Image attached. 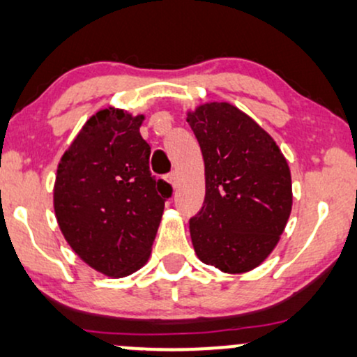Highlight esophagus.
I'll return each mask as SVG.
<instances>
[{
  "label": "esophagus",
  "instance_id": "1",
  "mask_svg": "<svg viewBox=\"0 0 357 357\" xmlns=\"http://www.w3.org/2000/svg\"><path fill=\"white\" fill-rule=\"evenodd\" d=\"M166 181H168L173 188L178 186V173H176V171H173V173H169L168 178H166Z\"/></svg>",
  "mask_w": 357,
  "mask_h": 357
}]
</instances>
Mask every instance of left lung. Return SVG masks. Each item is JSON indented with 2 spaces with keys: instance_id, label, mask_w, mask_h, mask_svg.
<instances>
[{
  "instance_id": "1",
  "label": "left lung",
  "mask_w": 357,
  "mask_h": 357,
  "mask_svg": "<svg viewBox=\"0 0 357 357\" xmlns=\"http://www.w3.org/2000/svg\"><path fill=\"white\" fill-rule=\"evenodd\" d=\"M204 160L206 197L189 220L194 252L224 273H245L272 254L293 206L291 174L275 139L229 102L186 112Z\"/></svg>"
}]
</instances>
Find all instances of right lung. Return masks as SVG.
<instances>
[{
  "label": "right lung",
  "mask_w": 357,
  "mask_h": 357,
  "mask_svg": "<svg viewBox=\"0 0 357 357\" xmlns=\"http://www.w3.org/2000/svg\"><path fill=\"white\" fill-rule=\"evenodd\" d=\"M145 115L107 107L85 121L62 155L54 212L70 249L110 278L137 272L151 255L171 186L150 173Z\"/></svg>",
  "instance_id": "right-lung-1"
}]
</instances>
